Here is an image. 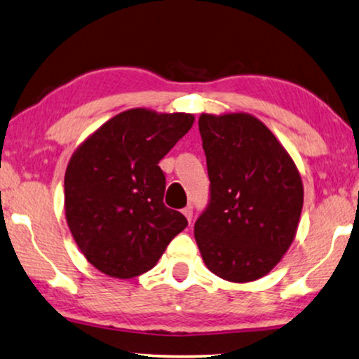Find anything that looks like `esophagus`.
<instances>
[{
  "label": "esophagus",
  "mask_w": 359,
  "mask_h": 359,
  "mask_svg": "<svg viewBox=\"0 0 359 359\" xmlns=\"http://www.w3.org/2000/svg\"><path fill=\"white\" fill-rule=\"evenodd\" d=\"M182 213L185 215V218L189 219V223H191V218H194V208H191L190 205H189V206H185V208L182 210Z\"/></svg>",
  "instance_id": "obj_1"
}]
</instances>
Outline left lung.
Returning <instances> with one entry per match:
<instances>
[{
    "label": "left lung",
    "instance_id": "1",
    "mask_svg": "<svg viewBox=\"0 0 359 359\" xmlns=\"http://www.w3.org/2000/svg\"><path fill=\"white\" fill-rule=\"evenodd\" d=\"M198 130L210 201L195 241L210 271L247 283L269 273L290 249L304 200L296 164L249 114H201Z\"/></svg>",
    "mask_w": 359,
    "mask_h": 359
}]
</instances>
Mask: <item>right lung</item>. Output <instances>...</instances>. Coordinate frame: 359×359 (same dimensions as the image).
I'll return each instance as SVG.
<instances>
[{"label":"right lung","instance_id":"right-lung-1","mask_svg":"<svg viewBox=\"0 0 359 359\" xmlns=\"http://www.w3.org/2000/svg\"><path fill=\"white\" fill-rule=\"evenodd\" d=\"M190 114L130 109L94 131L69 159L65 215L90 265L114 278L153 269L185 216L164 205L159 161L194 125Z\"/></svg>","mask_w":359,"mask_h":359}]
</instances>
